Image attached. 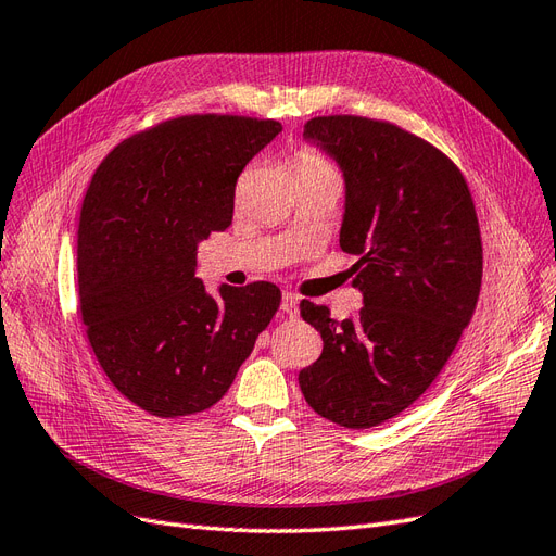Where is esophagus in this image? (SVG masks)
<instances>
[{"label": "esophagus", "instance_id": "obj_1", "mask_svg": "<svg viewBox=\"0 0 556 556\" xmlns=\"http://www.w3.org/2000/svg\"><path fill=\"white\" fill-rule=\"evenodd\" d=\"M280 311L288 313L290 317H296V313H299V299L292 292H285L282 299H280Z\"/></svg>", "mask_w": 556, "mask_h": 556}]
</instances>
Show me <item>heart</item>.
I'll return each mask as SVG.
<instances>
[{
	"label": "heart",
	"instance_id": "1",
	"mask_svg": "<svg viewBox=\"0 0 556 556\" xmlns=\"http://www.w3.org/2000/svg\"><path fill=\"white\" fill-rule=\"evenodd\" d=\"M296 166V176L304 178V176H331V178H339V174H336L333 166L325 160L319 157L315 153H301L294 162Z\"/></svg>",
	"mask_w": 556,
	"mask_h": 556
}]
</instances>
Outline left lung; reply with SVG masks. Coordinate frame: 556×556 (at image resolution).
Masks as SVG:
<instances>
[{"mask_svg":"<svg viewBox=\"0 0 556 556\" xmlns=\"http://www.w3.org/2000/svg\"><path fill=\"white\" fill-rule=\"evenodd\" d=\"M304 139L343 174L341 248L362 292L339 323L301 301L323 355L299 374L308 406L329 422L371 429L425 394L476 311L482 243L468 185L441 150L390 123L313 117Z\"/></svg>","mask_w":556,"mask_h":556,"instance_id":"left-lung-1","label":"left lung"}]
</instances>
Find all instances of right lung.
I'll return each instance as SVG.
<instances>
[{
    "label": "right lung",
    "instance_id": "right-lung-1",
    "mask_svg": "<svg viewBox=\"0 0 556 556\" xmlns=\"http://www.w3.org/2000/svg\"><path fill=\"white\" fill-rule=\"evenodd\" d=\"M276 121L188 115L134 134L92 176L78 227V296L113 387L150 415L211 408L280 306L274 282L197 278V248L225 231L245 164Z\"/></svg>",
    "mask_w": 556,
    "mask_h": 556
}]
</instances>
